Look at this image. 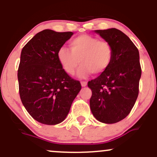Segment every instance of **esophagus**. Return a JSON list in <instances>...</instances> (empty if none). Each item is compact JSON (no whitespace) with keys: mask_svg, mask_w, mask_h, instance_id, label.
<instances>
[{"mask_svg":"<svg viewBox=\"0 0 157 157\" xmlns=\"http://www.w3.org/2000/svg\"><path fill=\"white\" fill-rule=\"evenodd\" d=\"M81 84H82V87H86V86H87V83L86 82H81Z\"/></svg>","mask_w":157,"mask_h":157,"instance_id":"1","label":"esophagus"}]
</instances>
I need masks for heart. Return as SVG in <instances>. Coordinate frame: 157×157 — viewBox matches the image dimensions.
<instances>
[{
    "label": "heart",
    "instance_id": "heart-1",
    "mask_svg": "<svg viewBox=\"0 0 157 157\" xmlns=\"http://www.w3.org/2000/svg\"><path fill=\"white\" fill-rule=\"evenodd\" d=\"M69 49L61 47L57 56L60 64L67 73L73 75L80 63L78 75H98L109 67L113 59L112 46L106 40H99L96 37L82 35L70 41Z\"/></svg>",
    "mask_w": 157,
    "mask_h": 157
}]
</instances>
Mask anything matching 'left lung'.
Returning <instances> with one entry per match:
<instances>
[{"label":"left lung","instance_id":"obj_1","mask_svg":"<svg viewBox=\"0 0 157 157\" xmlns=\"http://www.w3.org/2000/svg\"><path fill=\"white\" fill-rule=\"evenodd\" d=\"M112 46L109 67L88 82L92 90L91 112L98 121L113 124L125 118L138 97L142 70L137 47L124 33L116 29L95 30Z\"/></svg>","mask_w":157,"mask_h":157}]
</instances>
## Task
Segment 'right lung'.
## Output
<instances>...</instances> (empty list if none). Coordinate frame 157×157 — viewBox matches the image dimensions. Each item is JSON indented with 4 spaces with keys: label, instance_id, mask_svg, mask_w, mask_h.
Returning <instances> with one entry per match:
<instances>
[{
    "label": "right lung",
    "instance_id": "1",
    "mask_svg": "<svg viewBox=\"0 0 157 157\" xmlns=\"http://www.w3.org/2000/svg\"><path fill=\"white\" fill-rule=\"evenodd\" d=\"M73 35L44 29L21 50L19 94L29 115L42 124L53 125L64 121L82 88L78 81L64 71L57 56L59 49Z\"/></svg>",
    "mask_w": 157,
    "mask_h": 157
}]
</instances>
